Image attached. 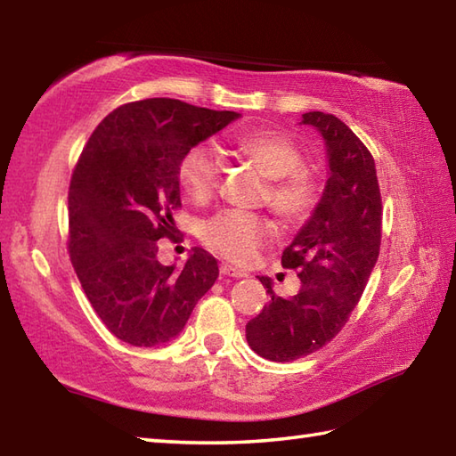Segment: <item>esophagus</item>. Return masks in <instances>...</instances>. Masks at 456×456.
Listing matches in <instances>:
<instances>
[{"instance_id":"obj_1","label":"esophagus","mask_w":456,"mask_h":456,"mask_svg":"<svg viewBox=\"0 0 456 456\" xmlns=\"http://www.w3.org/2000/svg\"><path fill=\"white\" fill-rule=\"evenodd\" d=\"M219 273H221L223 276L247 278V273H243V270H237V268H233V266H229V265H221V266H219Z\"/></svg>"}]
</instances>
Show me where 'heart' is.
<instances>
[{
    "label": "heart",
    "mask_w": 456,
    "mask_h": 456,
    "mask_svg": "<svg viewBox=\"0 0 456 456\" xmlns=\"http://www.w3.org/2000/svg\"><path fill=\"white\" fill-rule=\"evenodd\" d=\"M237 151L265 174L270 183V208L288 225L305 221L317 203V183L304 172V154L297 144L280 133L253 131L235 141ZM221 154L216 144L198 142L183 152L178 164L180 188L193 201L213 196L221 176ZM201 239L231 263L243 265L256 255L270 237L266 219L255 213L223 209L203 221Z\"/></svg>",
    "instance_id": "obj_1"
}]
</instances>
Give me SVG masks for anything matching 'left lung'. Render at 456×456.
Listing matches in <instances>:
<instances>
[{
	"label": "left lung",
	"mask_w": 456,
	"mask_h": 456,
	"mask_svg": "<svg viewBox=\"0 0 456 456\" xmlns=\"http://www.w3.org/2000/svg\"><path fill=\"white\" fill-rule=\"evenodd\" d=\"M302 123L322 133L329 178L314 216L282 255V266L297 270L299 292L280 297L273 280L258 276L270 302L247 323V341L274 362L312 354L341 331L364 292L382 239V198L372 154L331 113L309 111Z\"/></svg>",
	"instance_id": "8db88e82"
}]
</instances>
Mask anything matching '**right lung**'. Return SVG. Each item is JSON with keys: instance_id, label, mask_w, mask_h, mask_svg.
<instances>
[{"instance_id": "right-lung-1", "label": "right lung", "mask_w": 456, "mask_h": 456, "mask_svg": "<svg viewBox=\"0 0 456 456\" xmlns=\"http://www.w3.org/2000/svg\"><path fill=\"white\" fill-rule=\"evenodd\" d=\"M239 118L170 98L133 102L113 110L82 151L68 191V253L95 314L123 343L172 341L216 284L208 250L193 247L186 265L164 266L157 240L174 237L183 152Z\"/></svg>"}]
</instances>
